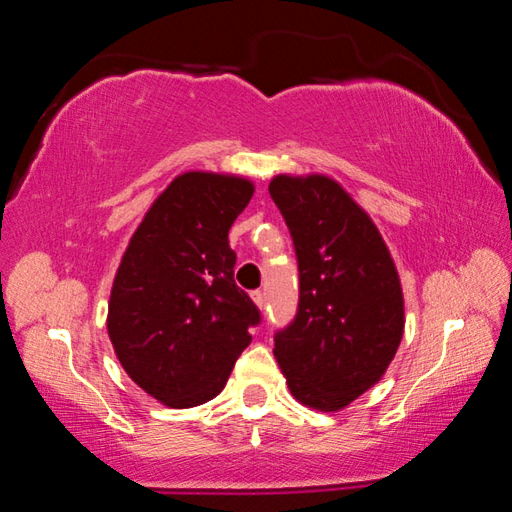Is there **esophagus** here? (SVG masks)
<instances>
[{"label": "esophagus", "instance_id": "34e87169", "mask_svg": "<svg viewBox=\"0 0 512 512\" xmlns=\"http://www.w3.org/2000/svg\"><path fill=\"white\" fill-rule=\"evenodd\" d=\"M250 296H253V302H255V305H257L259 309H264V305H266V298H264V293H262V291H253V293H250Z\"/></svg>", "mask_w": 512, "mask_h": 512}]
</instances>
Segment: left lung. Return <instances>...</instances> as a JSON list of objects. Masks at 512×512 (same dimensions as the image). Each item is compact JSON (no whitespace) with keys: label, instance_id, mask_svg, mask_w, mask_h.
<instances>
[{"label":"left lung","instance_id":"left-lung-1","mask_svg":"<svg viewBox=\"0 0 512 512\" xmlns=\"http://www.w3.org/2000/svg\"><path fill=\"white\" fill-rule=\"evenodd\" d=\"M300 271L298 314L273 354L298 402L341 411L384 377L404 334L388 246L361 205L323 173L271 180Z\"/></svg>","mask_w":512,"mask_h":512}]
</instances>
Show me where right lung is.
I'll return each instance as SVG.
<instances>
[{"label": "right lung", "instance_id": "right-lung-1", "mask_svg": "<svg viewBox=\"0 0 512 512\" xmlns=\"http://www.w3.org/2000/svg\"><path fill=\"white\" fill-rule=\"evenodd\" d=\"M255 185L185 171L155 198L117 268L108 336L126 375L171 409L223 391L259 309L235 284L228 232Z\"/></svg>", "mask_w": 512, "mask_h": 512}]
</instances>
